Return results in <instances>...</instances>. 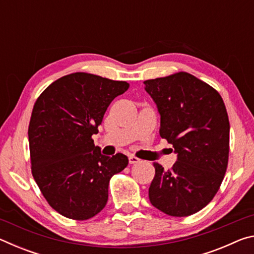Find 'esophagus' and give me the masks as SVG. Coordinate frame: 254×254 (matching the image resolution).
<instances>
[{"label":"esophagus","instance_id":"esophagus-1","mask_svg":"<svg viewBox=\"0 0 254 254\" xmlns=\"http://www.w3.org/2000/svg\"><path fill=\"white\" fill-rule=\"evenodd\" d=\"M128 161H130L131 165H133V163L139 162L140 159L137 158V157H135V156H133V154H130V156H128Z\"/></svg>","mask_w":254,"mask_h":254}]
</instances>
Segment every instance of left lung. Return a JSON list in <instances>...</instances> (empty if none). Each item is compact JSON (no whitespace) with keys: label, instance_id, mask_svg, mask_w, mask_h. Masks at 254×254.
Listing matches in <instances>:
<instances>
[{"label":"left lung","instance_id":"8db88e82","mask_svg":"<svg viewBox=\"0 0 254 254\" xmlns=\"http://www.w3.org/2000/svg\"><path fill=\"white\" fill-rule=\"evenodd\" d=\"M161 115L159 134L178 154L169 170L153 162L149 199L169 216L203 209L224 179L230 152V121L216 89L188 72L144 80Z\"/></svg>","mask_w":254,"mask_h":254}]
</instances>
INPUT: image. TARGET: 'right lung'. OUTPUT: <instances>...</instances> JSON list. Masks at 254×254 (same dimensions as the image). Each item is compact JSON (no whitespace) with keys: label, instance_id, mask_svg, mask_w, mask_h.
Instances as JSON below:
<instances>
[{"label":"right lung","instance_id":"obj_1","mask_svg":"<svg viewBox=\"0 0 254 254\" xmlns=\"http://www.w3.org/2000/svg\"><path fill=\"white\" fill-rule=\"evenodd\" d=\"M130 84L88 72L51 83L34 103L28 135L31 173L48 204L75 221L105 207L110 179L128 163L122 153L106 157L95 147L104 114Z\"/></svg>","mask_w":254,"mask_h":254}]
</instances>
